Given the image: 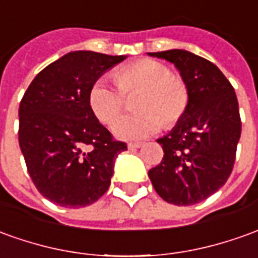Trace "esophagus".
<instances>
[{"label": "esophagus", "mask_w": 258, "mask_h": 258, "mask_svg": "<svg viewBox=\"0 0 258 258\" xmlns=\"http://www.w3.org/2000/svg\"><path fill=\"white\" fill-rule=\"evenodd\" d=\"M142 146H143V143H142V142H132V143H129V145H127L129 149H139V147Z\"/></svg>", "instance_id": "34e87169"}]
</instances>
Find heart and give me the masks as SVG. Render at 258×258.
<instances>
[{
  "instance_id": "heart-1",
  "label": "heart",
  "mask_w": 258,
  "mask_h": 258,
  "mask_svg": "<svg viewBox=\"0 0 258 258\" xmlns=\"http://www.w3.org/2000/svg\"><path fill=\"white\" fill-rule=\"evenodd\" d=\"M119 88L104 78L97 80L88 91V105L94 115L109 125L123 106V94L140 91L135 108L138 113L123 115L112 125L119 139H146L164 125L175 126L188 111L189 90L178 76L156 60H140L125 66L115 74Z\"/></svg>"
}]
</instances>
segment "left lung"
I'll return each mask as SVG.
<instances>
[{
    "mask_svg": "<svg viewBox=\"0 0 258 258\" xmlns=\"http://www.w3.org/2000/svg\"><path fill=\"white\" fill-rule=\"evenodd\" d=\"M173 63L189 90V106L171 132L157 140L164 157L149 171L156 192L168 204L194 205L229 178L240 139L237 97L223 73L191 51L149 53Z\"/></svg>",
    "mask_w": 258,
    "mask_h": 258,
    "instance_id": "left-lung-1",
    "label": "left lung"
}]
</instances>
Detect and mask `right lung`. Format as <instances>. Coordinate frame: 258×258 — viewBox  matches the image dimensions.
<instances>
[{"label": "right lung", "instance_id": "1", "mask_svg": "<svg viewBox=\"0 0 258 258\" xmlns=\"http://www.w3.org/2000/svg\"><path fill=\"white\" fill-rule=\"evenodd\" d=\"M126 56L70 51L33 78L19 105V146L37 191L58 207L81 208L108 191L126 143L88 105L91 85Z\"/></svg>", "mask_w": 258, "mask_h": 258}]
</instances>
